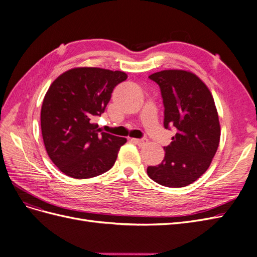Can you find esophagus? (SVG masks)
Returning a JSON list of instances; mask_svg holds the SVG:
<instances>
[{
	"instance_id": "34e87169",
	"label": "esophagus",
	"mask_w": 257,
	"mask_h": 257,
	"mask_svg": "<svg viewBox=\"0 0 257 257\" xmlns=\"http://www.w3.org/2000/svg\"><path fill=\"white\" fill-rule=\"evenodd\" d=\"M132 142L134 144L138 145L139 147H143L145 145L148 144V139L147 138H142V139H138V138H132Z\"/></svg>"
}]
</instances>
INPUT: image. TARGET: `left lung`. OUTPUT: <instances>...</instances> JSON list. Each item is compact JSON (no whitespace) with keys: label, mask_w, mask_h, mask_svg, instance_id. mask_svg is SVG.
<instances>
[{"label":"left lung","mask_w":257,"mask_h":257,"mask_svg":"<svg viewBox=\"0 0 257 257\" xmlns=\"http://www.w3.org/2000/svg\"><path fill=\"white\" fill-rule=\"evenodd\" d=\"M149 78L160 85L164 127L174 126L177 133L164 147V160L148 167L147 174L161 185L183 188L206 173L219 147L221 126L214 99L192 72L166 69Z\"/></svg>","instance_id":"1"}]
</instances>
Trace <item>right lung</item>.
I'll return each mask as SVG.
<instances>
[{"label": "right lung", "instance_id": "1", "mask_svg": "<svg viewBox=\"0 0 257 257\" xmlns=\"http://www.w3.org/2000/svg\"><path fill=\"white\" fill-rule=\"evenodd\" d=\"M126 78L120 71L75 67L51 83L42 105V135L50 160L66 176L93 178L113 166L126 138L99 133L91 119L105 111L114 87Z\"/></svg>", "mask_w": 257, "mask_h": 257}]
</instances>
